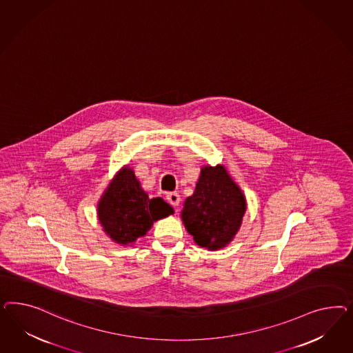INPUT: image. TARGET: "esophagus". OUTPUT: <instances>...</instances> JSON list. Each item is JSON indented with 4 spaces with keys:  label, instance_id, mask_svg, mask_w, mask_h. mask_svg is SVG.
Returning a JSON list of instances; mask_svg holds the SVG:
<instances>
[{
    "label": "esophagus",
    "instance_id": "34e87169",
    "mask_svg": "<svg viewBox=\"0 0 353 353\" xmlns=\"http://www.w3.org/2000/svg\"><path fill=\"white\" fill-rule=\"evenodd\" d=\"M167 201H168V203L171 204V205H173L174 208H177V207L180 205L181 198H180L179 192H170V194L167 195Z\"/></svg>",
    "mask_w": 353,
    "mask_h": 353
}]
</instances>
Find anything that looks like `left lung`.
<instances>
[{
    "mask_svg": "<svg viewBox=\"0 0 353 353\" xmlns=\"http://www.w3.org/2000/svg\"><path fill=\"white\" fill-rule=\"evenodd\" d=\"M246 212L245 196L223 165L204 167L181 217L198 246L219 250L236 234Z\"/></svg>",
    "mask_w": 353,
    "mask_h": 353,
    "instance_id": "left-lung-1",
    "label": "left lung"
}]
</instances>
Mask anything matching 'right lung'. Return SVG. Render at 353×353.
I'll return each instance as SVG.
<instances>
[{
  "instance_id": "right-lung-1",
  "label": "right lung",
  "mask_w": 353,
  "mask_h": 353,
  "mask_svg": "<svg viewBox=\"0 0 353 353\" xmlns=\"http://www.w3.org/2000/svg\"><path fill=\"white\" fill-rule=\"evenodd\" d=\"M173 214L161 198H149L132 170L124 168L110 183L98 204L105 232L120 245H132L146 234L154 221Z\"/></svg>"
}]
</instances>
